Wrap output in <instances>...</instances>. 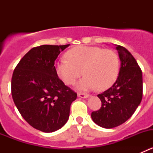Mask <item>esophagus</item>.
I'll list each match as a JSON object with an SVG mask.
<instances>
[{
  "mask_svg": "<svg viewBox=\"0 0 153 153\" xmlns=\"http://www.w3.org/2000/svg\"><path fill=\"white\" fill-rule=\"evenodd\" d=\"M78 97H80V98H88L90 97V95L89 94H86V93H78Z\"/></svg>",
  "mask_w": 153,
  "mask_h": 153,
  "instance_id": "esophagus-1",
  "label": "esophagus"
}]
</instances>
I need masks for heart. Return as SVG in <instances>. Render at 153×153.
Here are the masks:
<instances>
[{"label": "heart", "mask_w": 153, "mask_h": 153, "mask_svg": "<svg viewBox=\"0 0 153 153\" xmlns=\"http://www.w3.org/2000/svg\"><path fill=\"white\" fill-rule=\"evenodd\" d=\"M120 67V59L114 51L99 47L79 46L69 50L66 57L56 62L55 69L66 84H74L83 71L86 76L78 83L79 90L97 87L105 90L117 81Z\"/></svg>", "instance_id": "1"}]
</instances>
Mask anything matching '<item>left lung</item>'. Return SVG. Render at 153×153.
<instances>
[{
    "label": "left lung",
    "mask_w": 153,
    "mask_h": 153,
    "mask_svg": "<svg viewBox=\"0 0 153 153\" xmlns=\"http://www.w3.org/2000/svg\"><path fill=\"white\" fill-rule=\"evenodd\" d=\"M121 67L113 86L98 94L101 108L91 113L93 122L111 129L125 123L136 111L143 98V74L136 59L125 47L116 45Z\"/></svg>",
    "instance_id": "1"
}]
</instances>
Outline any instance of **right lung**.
<instances>
[{
	"label": "right lung",
	"mask_w": 153,
	"mask_h": 153,
	"mask_svg": "<svg viewBox=\"0 0 153 153\" xmlns=\"http://www.w3.org/2000/svg\"><path fill=\"white\" fill-rule=\"evenodd\" d=\"M67 45L33 47L20 60L11 79L13 100L23 118L44 132L66 124L77 94L58 77L55 60Z\"/></svg>",
	"instance_id": "obj_1"
}]
</instances>
